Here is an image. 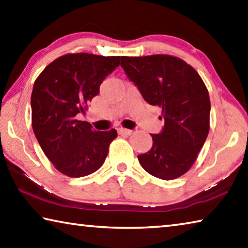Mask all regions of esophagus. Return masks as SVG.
I'll return each mask as SVG.
<instances>
[{
	"label": "esophagus",
	"mask_w": 248,
	"mask_h": 248,
	"mask_svg": "<svg viewBox=\"0 0 248 248\" xmlns=\"http://www.w3.org/2000/svg\"><path fill=\"white\" fill-rule=\"evenodd\" d=\"M118 132L120 133V135H131L132 133V130H130V129H125V128H119L118 129Z\"/></svg>",
	"instance_id": "obj_1"
}]
</instances>
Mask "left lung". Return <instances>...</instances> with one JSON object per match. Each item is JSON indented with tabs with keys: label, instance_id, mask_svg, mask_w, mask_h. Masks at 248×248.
Listing matches in <instances>:
<instances>
[{
	"label": "left lung",
	"instance_id": "obj_1",
	"mask_svg": "<svg viewBox=\"0 0 248 248\" xmlns=\"http://www.w3.org/2000/svg\"><path fill=\"white\" fill-rule=\"evenodd\" d=\"M121 67L152 106L162 108L164 127L138 159L148 173L174 180L190 170L210 130L209 92L198 72L179 57L121 56Z\"/></svg>",
	"mask_w": 248,
	"mask_h": 248
}]
</instances>
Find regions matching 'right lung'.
Instances as JSON below:
<instances>
[{"mask_svg": "<svg viewBox=\"0 0 248 248\" xmlns=\"http://www.w3.org/2000/svg\"><path fill=\"white\" fill-rule=\"evenodd\" d=\"M120 64V56L66 54L46 66L34 82L32 127L45 155L61 173L81 178L103 166L116 129L96 131L77 120L99 93L103 80Z\"/></svg>", "mask_w": 248, "mask_h": 248, "instance_id": "obj_1", "label": "right lung"}]
</instances>
